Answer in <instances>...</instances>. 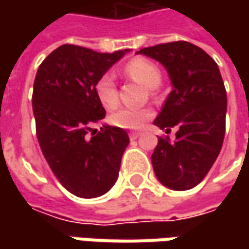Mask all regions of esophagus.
<instances>
[{
	"instance_id": "34e87169",
	"label": "esophagus",
	"mask_w": 249,
	"mask_h": 249,
	"mask_svg": "<svg viewBox=\"0 0 249 249\" xmlns=\"http://www.w3.org/2000/svg\"><path fill=\"white\" fill-rule=\"evenodd\" d=\"M140 136H141V133H139V131H130V134H129L130 140L139 139Z\"/></svg>"
}]
</instances>
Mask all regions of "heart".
I'll use <instances>...</instances> for the list:
<instances>
[{
	"instance_id": "heart-1",
	"label": "heart",
	"mask_w": 249,
	"mask_h": 249,
	"mask_svg": "<svg viewBox=\"0 0 249 249\" xmlns=\"http://www.w3.org/2000/svg\"><path fill=\"white\" fill-rule=\"evenodd\" d=\"M124 73L130 79L145 86L147 89H157L162 82V73L154 62L145 58H133L123 68ZM95 95L100 104L108 110H113L119 104L116 82L112 73H104L94 86ZM154 116V110L149 108L130 109L123 108L110 116V123L116 127L127 130H139L145 126V123Z\"/></svg>"
}]
</instances>
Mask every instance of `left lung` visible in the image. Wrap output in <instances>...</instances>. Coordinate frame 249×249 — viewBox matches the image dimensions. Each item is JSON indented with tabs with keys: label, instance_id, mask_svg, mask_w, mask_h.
<instances>
[{
	"label": "left lung",
	"instance_id": "left-lung-1",
	"mask_svg": "<svg viewBox=\"0 0 249 249\" xmlns=\"http://www.w3.org/2000/svg\"><path fill=\"white\" fill-rule=\"evenodd\" d=\"M160 62L173 90L154 124L170 131L176 141L159 137L151 157L154 172L167 188L184 191L199 184L222 149L227 97L216 62L187 41L158 44L137 51Z\"/></svg>",
	"mask_w": 249,
	"mask_h": 249
}]
</instances>
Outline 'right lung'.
Segmentation results:
<instances>
[{
  "instance_id": "right-lung-1",
  "label": "right lung",
  "mask_w": 249,
  "mask_h": 249,
  "mask_svg": "<svg viewBox=\"0 0 249 249\" xmlns=\"http://www.w3.org/2000/svg\"><path fill=\"white\" fill-rule=\"evenodd\" d=\"M126 53L63 44L38 66L33 87L37 139L53 175L73 196H102L119 176L127 133L108 124L100 131L91 126L105 118L94 86Z\"/></svg>"
}]
</instances>
